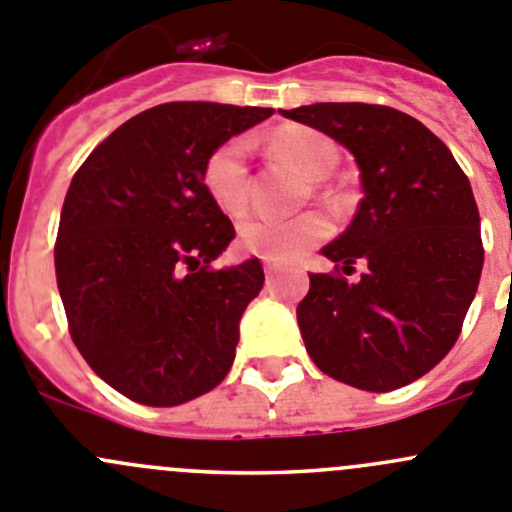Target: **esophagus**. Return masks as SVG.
Wrapping results in <instances>:
<instances>
[{"instance_id":"obj_1","label":"esophagus","mask_w":512,"mask_h":512,"mask_svg":"<svg viewBox=\"0 0 512 512\" xmlns=\"http://www.w3.org/2000/svg\"><path fill=\"white\" fill-rule=\"evenodd\" d=\"M265 275H267V280H272V277L277 275V265H275V262H265Z\"/></svg>"}]
</instances>
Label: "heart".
I'll list each match as a JSON object with an SVG mask.
<instances>
[{"instance_id":"b5f03b06","label":"heart","mask_w":512,"mask_h":512,"mask_svg":"<svg viewBox=\"0 0 512 512\" xmlns=\"http://www.w3.org/2000/svg\"><path fill=\"white\" fill-rule=\"evenodd\" d=\"M272 147L310 180L327 177L337 162L335 145L325 135L310 130L280 132L272 137ZM247 157H250V140L230 137L217 145L202 165V185L210 200L227 215H240L250 202ZM325 235L327 222L312 212L297 217L250 215L240 222L237 242L250 255L272 262H295Z\"/></svg>"}]
</instances>
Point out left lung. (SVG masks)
Here are the masks:
<instances>
[{
	"label": "left lung",
	"mask_w": 512,
	"mask_h": 512,
	"mask_svg": "<svg viewBox=\"0 0 512 512\" xmlns=\"http://www.w3.org/2000/svg\"><path fill=\"white\" fill-rule=\"evenodd\" d=\"M352 152L362 192L350 227L322 247L297 305L307 355L325 375L390 393L450 352L483 272L480 215L453 152L410 114L382 104L280 109ZM360 261L357 283L341 277Z\"/></svg>",
	"instance_id": "left-lung-1"
}]
</instances>
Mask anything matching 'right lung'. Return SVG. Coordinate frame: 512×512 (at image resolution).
Listing matches in <instances>:
<instances>
[{
	"instance_id": "right-lung-1",
	"label": "right lung",
	"mask_w": 512,
	"mask_h": 512,
	"mask_svg": "<svg viewBox=\"0 0 512 512\" xmlns=\"http://www.w3.org/2000/svg\"><path fill=\"white\" fill-rule=\"evenodd\" d=\"M275 109L167 102L127 119L72 177L54 270L69 335L124 398L172 408L230 372L240 317L262 290L257 257L212 270L235 237L202 165Z\"/></svg>"
}]
</instances>
